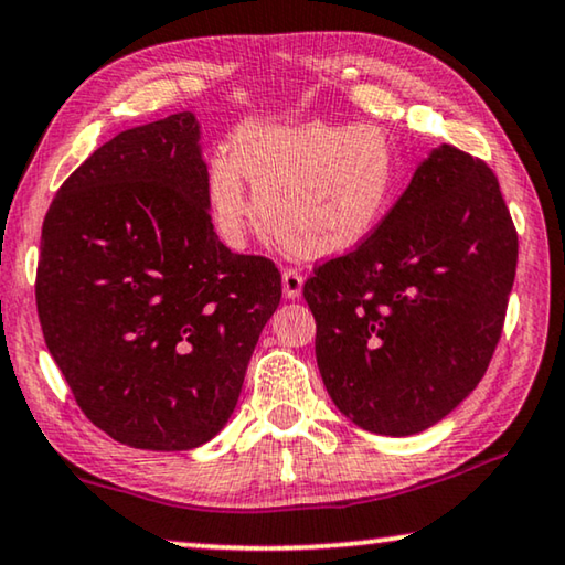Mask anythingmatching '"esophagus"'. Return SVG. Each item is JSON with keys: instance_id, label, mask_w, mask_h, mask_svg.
Segmentation results:
<instances>
[{"instance_id": "obj_1", "label": "esophagus", "mask_w": 565, "mask_h": 565, "mask_svg": "<svg viewBox=\"0 0 565 565\" xmlns=\"http://www.w3.org/2000/svg\"><path fill=\"white\" fill-rule=\"evenodd\" d=\"M282 292H285V298H288V300L300 298V292H302L300 269H292V267L282 269Z\"/></svg>"}]
</instances>
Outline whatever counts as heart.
Segmentation results:
<instances>
[{
	"mask_svg": "<svg viewBox=\"0 0 565 565\" xmlns=\"http://www.w3.org/2000/svg\"><path fill=\"white\" fill-rule=\"evenodd\" d=\"M257 199L269 234L302 259L339 257L370 239L390 214L397 158L380 127L247 125L232 154L209 162L211 216L228 242H242Z\"/></svg>",
	"mask_w": 565,
	"mask_h": 565,
	"instance_id": "b5f03b06",
	"label": "heart"
}]
</instances>
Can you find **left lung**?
<instances>
[{
    "mask_svg": "<svg viewBox=\"0 0 565 565\" xmlns=\"http://www.w3.org/2000/svg\"><path fill=\"white\" fill-rule=\"evenodd\" d=\"M518 269V232L497 175L440 145L370 239L302 285L316 362L359 428L413 436L484 377Z\"/></svg>",
    "mask_w": 565,
    "mask_h": 565,
    "instance_id": "1",
    "label": "left lung"
}]
</instances>
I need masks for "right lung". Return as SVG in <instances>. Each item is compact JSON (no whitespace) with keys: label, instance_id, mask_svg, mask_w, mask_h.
I'll list each match as a JSON object with an SVG mask.
<instances>
[{"label":"right lung","instance_id":"add662e5","mask_svg":"<svg viewBox=\"0 0 565 565\" xmlns=\"http://www.w3.org/2000/svg\"><path fill=\"white\" fill-rule=\"evenodd\" d=\"M191 111L127 129L47 209L38 316L96 428L145 451H188L232 418L282 285L267 257L218 242Z\"/></svg>","mask_w":565,"mask_h":565}]
</instances>
